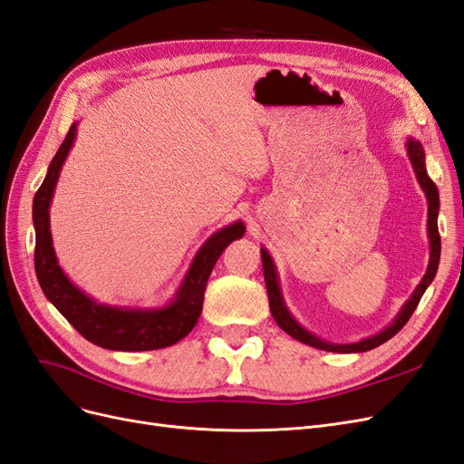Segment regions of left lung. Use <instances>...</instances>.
Instances as JSON below:
<instances>
[{
    "label": "left lung",
    "instance_id": "8db88e82",
    "mask_svg": "<svg viewBox=\"0 0 464 464\" xmlns=\"http://www.w3.org/2000/svg\"><path fill=\"white\" fill-rule=\"evenodd\" d=\"M407 150L412 161V168L416 171L418 177V183L424 188L426 197H428V235H430V266H428V272L422 277L420 285L416 287L414 295L409 298V303L402 306L401 314L397 316V320L383 330L382 334L368 337L361 343H353V345H332V343H325L318 337H314L312 334H308L306 330H303L301 325H298L293 316L289 314V310L285 308L281 301V293H279V285H277V274H276V267L274 262L270 258V254L266 250H262V267H264V279H266V287H267V298H270V310H272V316L277 322V325L281 327L283 332L289 334L291 337H295L296 341L304 343V345L310 347H316V349H324V351H332V353H364L370 349H376L380 347L382 343L390 341L395 334H399L402 330V325H405L412 312L416 310L418 303H420V298L424 295V291L428 289V285L431 283V279L436 277L438 272V264H440V254H441V238H440V231H438V212H440V194H438V187L433 185L431 179L428 177L426 171V163H424V148L420 142L416 140H409L407 144Z\"/></svg>",
    "mask_w": 464,
    "mask_h": 464
}]
</instances>
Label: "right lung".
Listing matches in <instances>:
<instances>
[{"label": "right lung", "mask_w": 464, "mask_h": 464, "mask_svg": "<svg viewBox=\"0 0 464 464\" xmlns=\"http://www.w3.org/2000/svg\"><path fill=\"white\" fill-rule=\"evenodd\" d=\"M74 130L77 125H71L65 140L50 163L46 179L34 194V267L40 287L74 330L98 347L111 351H154L175 345L177 341L188 335L197 324L202 312L206 283L214 270V264L231 241L245 235V226L233 223L208 238L194 258L181 291L169 306L160 310H121L96 304L63 276L62 267L57 266L50 233L48 210L52 194L74 140Z\"/></svg>", "instance_id": "1"}]
</instances>
